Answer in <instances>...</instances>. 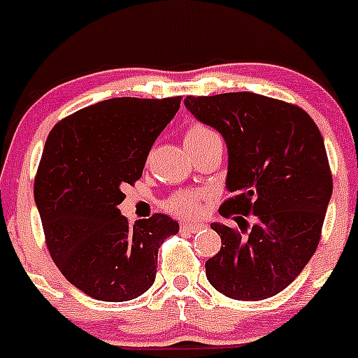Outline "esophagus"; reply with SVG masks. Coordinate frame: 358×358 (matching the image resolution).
<instances>
[{
    "instance_id": "34e87169",
    "label": "esophagus",
    "mask_w": 358,
    "mask_h": 358,
    "mask_svg": "<svg viewBox=\"0 0 358 358\" xmlns=\"http://www.w3.org/2000/svg\"><path fill=\"white\" fill-rule=\"evenodd\" d=\"M204 227V223H190V222H183L180 223V230L182 232H196V230H199Z\"/></svg>"
}]
</instances>
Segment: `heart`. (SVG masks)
I'll return each instance as SVG.
<instances>
[{
    "mask_svg": "<svg viewBox=\"0 0 358 358\" xmlns=\"http://www.w3.org/2000/svg\"><path fill=\"white\" fill-rule=\"evenodd\" d=\"M211 136H216V133L209 129L208 126L192 124L185 131L183 142H185L187 147H192L211 138ZM202 197H204V194L199 192V190H180V192L173 194L169 199H166L164 208L176 216H194L199 211Z\"/></svg>",
    "mask_w": 358,
    "mask_h": 358,
    "instance_id": "obj_1",
    "label": "heart"
}]
</instances>
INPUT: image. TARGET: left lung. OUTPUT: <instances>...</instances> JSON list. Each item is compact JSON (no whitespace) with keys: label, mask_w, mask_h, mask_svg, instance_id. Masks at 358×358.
Instances as JSON below:
<instances>
[{"label":"left lung","mask_w":358,"mask_h":358,"mask_svg":"<svg viewBox=\"0 0 358 358\" xmlns=\"http://www.w3.org/2000/svg\"><path fill=\"white\" fill-rule=\"evenodd\" d=\"M187 109L222 133L229 149L220 215L222 248L206 262L216 291L239 301L275 296L301 273L319 246L333 173L324 138L301 107L251 92L187 96Z\"/></svg>","instance_id":"1"}]
</instances>
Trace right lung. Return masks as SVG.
I'll return each mask as SVG.
<instances>
[{
  "label": "right lung",
  "mask_w": 358,
  "mask_h": 358,
  "mask_svg": "<svg viewBox=\"0 0 358 358\" xmlns=\"http://www.w3.org/2000/svg\"><path fill=\"white\" fill-rule=\"evenodd\" d=\"M182 96L110 99L57 122L34 178L46 248L62 275L100 301H129L156 279L157 251L178 223L121 216L122 187L140 180Z\"/></svg>",
  "instance_id": "add662e5"
}]
</instances>
